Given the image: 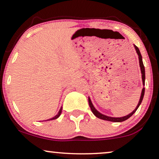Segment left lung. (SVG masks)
Listing matches in <instances>:
<instances>
[{
	"instance_id": "left-lung-1",
	"label": "left lung",
	"mask_w": 159,
	"mask_h": 159,
	"mask_svg": "<svg viewBox=\"0 0 159 159\" xmlns=\"http://www.w3.org/2000/svg\"><path fill=\"white\" fill-rule=\"evenodd\" d=\"M134 48H135L137 53H138V55L139 64H140V71H141V74H142L143 84V85H145V67H144V65H143V62L142 56H141L140 50H139L138 48L135 45H134ZM144 94H145V88H143V90H142V92H141V95H140V101H139V102H138V106H137V107L134 108V111L132 113H130V114L127 115V116H122V117L108 116H106V115H104L103 114H101V113H100L98 111H97L96 108L94 107V106H93V104L92 103V101H91L90 97H88L89 106H90V107L91 108V111H92V112L93 113V114H94L96 117H98V118H99V119H103V120H106V121H114V122H121V121H124L127 120V119H129L130 116H132V115H133L134 113H135L137 109H138V107H139V106H140V105L141 104V103H142L143 97H144Z\"/></svg>"
}]
</instances>
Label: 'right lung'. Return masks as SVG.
Returning <instances> with one entry per match:
<instances>
[{"mask_svg":"<svg viewBox=\"0 0 159 159\" xmlns=\"http://www.w3.org/2000/svg\"><path fill=\"white\" fill-rule=\"evenodd\" d=\"M61 111H62V107L60 108V110H59V111H58V114H56L55 116H53V118H51V119H47V120H45V121H51V120H53V119H58V117L60 116L61 114Z\"/></svg>","mask_w":159,"mask_h":159,"instance_id":"1","label":"right lung"}]
</instances>
